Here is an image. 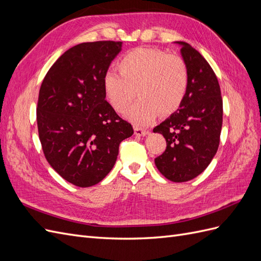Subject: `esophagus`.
<instances>
[{
	"instance_id": "esophagus-1",
	"label": "esophagus",
	"mask_w": 261,
	"mask_h": 261,
	"mask_svg": "<svg viewBox=\"0 0 261 261\" xmlns=\"http://www.w3.org/2000/svg\"><path fill=\"white\" fill-rule=\"evenodd\" d=\"M134 132H135V135L138 136V137H144V136L148 135V133H149L148 130L143 129L140 127H134Z\"/></svg>"
}]
</instances>
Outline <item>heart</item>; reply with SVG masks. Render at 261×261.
Returning a JSON list of instances; mask_svg holds the SVG:
<instances>
[{"mask_svg": "<svg viewBox=\"0 0 261 261\" xmlns=\"http://www.w3.org/2000/svg\"><path fill=\"white\" fill-rule=\"evenodd\" d=\"M116 66L120 74L109 70L102 80L105 96L116 112L124 113L138 93L140 99L126 113L137 126H148L160 113L175 112L185 98L187 69L176 55L138 48L126 53Z\"/></svg>", "mask_w": 261, "mask_h": 261, "instance_id": "b5f03b06", "label": "heart"}]
</instances>
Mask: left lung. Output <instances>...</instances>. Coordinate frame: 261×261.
Masks as SVG:
<instances>
[{"instance_id": "left-lung-1", "label": "left lung", "mask_w": 261, "mask_h": 261, "mask_svg": "<svg viewBox=\"0 0 261 261\" xmlns=\"http://www.w3.org/2000/svg\"><path fill=\"white\" fill-rule=\"evenodd\" d=\"M174 43L180 46L187 69V90L177 111L153 128L167 140V149L154 163L162 175L181 183L201 174L216 155L223 103L218 78L209 63L188 43Z\"/></svg>"}]
</instances>
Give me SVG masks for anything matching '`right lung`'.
<instances>
[{
	"label": "right lung",
	"mask_w": 261,
	"mask_h": 261,
	"mask_svg": "<svg viewBox=\"0 0 261 261\" xmlns=\"http://www.w3.org/2000/svg\"><path fill=\"white\" fill-rule=\"evenodd\" d=\"M122 42H84L67 50L46 73L37 123L45 159L78 187L98 184L112 170L121 141L133 135L106 101L102 80Z\"/></svg>",
	"instance_id": "add662e5"
}]
</instances>
